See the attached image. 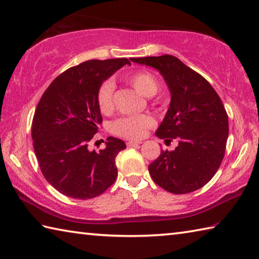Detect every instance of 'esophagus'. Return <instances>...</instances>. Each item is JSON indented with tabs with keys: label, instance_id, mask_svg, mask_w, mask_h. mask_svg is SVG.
Returning <instances> with one entry per match:
<instances>
[{
	"label": "esophagus",
	"instance_id": "obj_1",
	"mask_svg": "<svg viewBox=\"0 0 259 259\" xmlns=\"http://www.w3.org/2000/svg\"><path fill=\"white\" fill-rule=\"evenodd\" d=\"M142 142H137V140H129V142H126V145L128 146H136V145H140Z\"/></svg>",
	"mask_w": 259,
	"mask_h": 259
}]
</instances>
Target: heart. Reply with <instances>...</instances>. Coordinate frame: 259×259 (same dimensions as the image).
Masks as SVG:
<instances>
[{
    "mask_svg": "<svg viewBox=\"0 0 259 259\" xmlns=\"http://www.w3.org/2000/svg\"><path fill=\"white\" fill-rule=\"evenodd\" d=\"M136 90L145 97H152L159 89L156 78L148 72H138L129 77ZM113 94L114 84L112 81H105L100 84L97 93V103L103 113H107L113 108ZM154 124L153 117L147 114L126 116L119 119L113 123V133L126 138H142L146 134V130Z\"/></svg>",
    "mask_w": 259,
    "mask_h": 259,
    "instance_id": "1",
    "label": "heart"
}]
</instances>
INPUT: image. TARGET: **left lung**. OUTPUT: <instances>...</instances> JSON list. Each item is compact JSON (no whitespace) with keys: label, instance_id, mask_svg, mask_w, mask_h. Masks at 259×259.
<instances>
[{"label":"left lung","instance_id":"8db88e82","mask_svg":"<svg viewBox=\"0 0 259 259\" xmlns=\"http://www.w3.org/2000/svg\"><path fill=\"white\" fill-rule=\"evenodd\" d=\"M136 64L156 69L166 83L170 105L155 136L178 140L175 151H161L148 165L154 183L174 194L204 186L224 157L229 117L221 98L203 76L176 57L131 58Z\"/></svg>","mask_w":259,"mask_h":259}]
</instances>
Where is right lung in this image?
<instances>
[{
    "label": "right lung",
    "mask_w": 259,
    "mask_h": 259,
    "mask_svg": "<svg viewBox=\"0 0 259 259\" xmlns=\"http://www.w3.org/2000/svg\"><path fill=\"white\" fill-rule=\"evenodd\" d=\"M129 59L88 60L52 81L35 109L32 138L43 176L61 194L88 200L115 182V157L126 147L108 137L106 147L90 151L89 142L102 124L97 103L100 84Z\"/></svg>",
    "instance_id": "1"
}]
</instances>
